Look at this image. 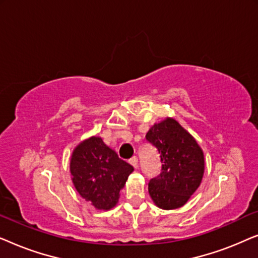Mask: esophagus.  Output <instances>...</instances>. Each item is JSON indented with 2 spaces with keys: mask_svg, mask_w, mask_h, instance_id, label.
Masks as SVG:
<instances>
[{
  "mask_svg": "<svg viewBox=\"0 0 258 258\" xmlns=\"http://www.w3.org/2000/svg\"><path fill=\"white\" fill-rule=\"evenodd\" d=\"M129 163L132 164L134 168H137V167H139V160H137V157H136V156H134V157L130 158V160H129Z\"/></svg>",
  "mask_w": 258,
  "mask_h": 258,
  "instance_id": "esophagus-1",
  "label": "esophagus"
}]
</instances>
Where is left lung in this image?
<instances>
[{
    "label": "left lung",
    "mask_w": 258,
    "mask_h": 258,
    "mask_svg": "<svg viewBox=\"0 0 258 258\" xmlns=\"http://www.w3.org/2000/svg\"><path fill=\"white\" fill-rule=\"evenodd\" d=\"M146 139L156 148L162 162L160 176L148 186L151 200L164 210L183 207L202 182L206 167L202 148L171 117L155 123Z\"/></svg>",
    "instance_id": "8db88e82"
}]
</instances>
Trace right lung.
Here are the masks:
<instances>
[{
    "mask_svg": "<svg viewBox=\"0 0 258 258\" xmlns=\"http://www.w3.org/2000/svg\"><path fill=\"white\" fill-rule=\"evenodd\" d=\"M134 171L100 136L82 141L73 150L70 174L80 196L97 210H110L118 203L119 191Z\"/></svg>",
    "mask_w": 258,
    "mask_h": 258,
    "instance_id": "right-lung-1",
    "label": "right lung"
}]
</instances>
